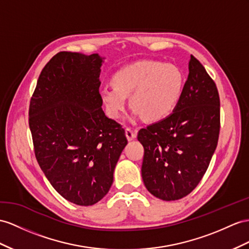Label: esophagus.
Listing matches in <instances>:
<instances>
[{
    "label": "esophagus",
    "mask_w": 249,
    "mask_h": 249,
    "mask_svg": "<svg viewBox=\"0 0 249 249\" xmlns=\"http://www.w3.org/2000/svg\"><path fill=\"white\" fill-rule=\"evenodd\" d=\"M125 135H126V138L128 141H132V140H135L137 138V131L132 128H126Z\"/></svg>",
    "instance_id": "obj_1"
}]
</instances>
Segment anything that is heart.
<instances>
[{
  "label": "heart",
  "mask_w": 249,
  "mask_h": 249,
  "mask_svg": "<svg viewBox=\"0 0 249 249\" xmlns=\"http://www.w3.org/2000/svg\"><path fill=\"white\" fill-rule=\"evenodd\" d=\"M112 84L100 89V98L111 119L121 117L129 97L133 118L157 122L175 110L184 88L181 70L171 64L141 61L121 68Z\"/></svg>",
  "instance_id": "heart-1"
}]
</instances>
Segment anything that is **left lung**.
<instances>
[{
    "label": "left lung",
    "instance_id": "8db88e82",
    "mask_svg": "<svg viewBox=\"0 0 249 249\" xmlns=\"http://www.w3.org/2000/svg\"><path fill=\"white\" fill-rule=\"evenodd\" d=\"M173 113L138 133L144 147L142 179L164 201L186 196L200 183L218 144L220 98L214 82L194 55Z\"/></svg>",
    "mask_w": 249,
    "mask_h": 249
}]
</instances>
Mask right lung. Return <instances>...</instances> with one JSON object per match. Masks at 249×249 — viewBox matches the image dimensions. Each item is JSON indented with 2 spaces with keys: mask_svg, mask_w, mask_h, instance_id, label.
I'll return each instance as SVG.
<instances>
[{
  "mask_svg": "<svg viewBox=\"0 0 249 249\" xmlns=\"http://www.w3.org/2000/svg\"><path fill=\"white\" fill-rule=\"evenodd\" d=\"M98 53L61 52L43 68L30 100L36 158L53 187L76 205L107 195L127 145L125 130L102 109Z\"/></svg>",
  "mask_w": 249,
  "mask_h": 249,
  "instance_id": "right-lung-1",
  "label": "right lung"
}]
</instances>
